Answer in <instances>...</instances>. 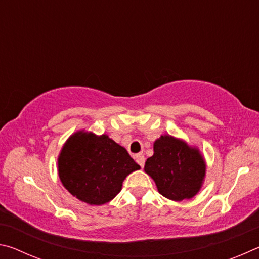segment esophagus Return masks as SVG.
<instances>
[{
    "mask_svg": "<svg viewBox=\"0 0 259 259\" xmlns=\"http://www.w3.org/2000/svg\"><path fill=\"white\" fill-rule=\"evenodd\" d=\"M136 162H137L142 168H144V164H145V156L143 154H137L136 155Z\"/></svg>",
    "mask_w": 259,
    "mask_h": 259,
    "instance_id": "obj_1",
    "label": "esophagus"
}]
</instances>
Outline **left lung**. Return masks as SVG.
Returning a JSON list of instances; mask_svg holds the SVG:
<instances>
[{
    "label": "left lung",
    "mask_w": 259,
    "mask_h": 259,
    "mask_svg": "<svg viewBox=\"0 0 259 259\" xmlns=\"http://www.w3.org/2000/svg\"><path fill=\"white\" fill-rule=\"evenodd\" d=\"M145 171L154 179L162 195L182 201L199 192L205 163L198 150L171 136H161L154 143V154L146 161Z\"/></svg>",
    "instance_id": "8db88e82"
}]
</instances>
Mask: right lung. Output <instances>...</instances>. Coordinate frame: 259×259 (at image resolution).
Instances as JSON below:
<instances>
[{"label": "right lung", "instance_id": "obj_1", "mask_svg": "<svg viewBox=\"0 0 259 259\" xmlns=\"http://www.w3.org/2000/svg\"><path fill=\"white\" fill-rule=\"evenodd\" d=\"M140 169L125 148L106 135L77 133L58 159L59 178L66 190L89 204H104L119 194L130 172Z\"/></svg>", "mask_w": 259, "mask_h": 259}]
</instances>
